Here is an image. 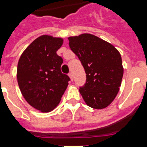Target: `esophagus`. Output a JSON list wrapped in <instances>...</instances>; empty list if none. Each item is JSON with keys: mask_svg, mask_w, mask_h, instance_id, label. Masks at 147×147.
I'll return each mask as SVG.
<instances>
[{"mask_svg": "<svg viewBox=\"0 0 147 147\" xmlns=\"http://www.w3.org/2000/svg\"><path fill=\"white\" fill-rule=\"evenodd\" d=\"M69 78H71V81H73V74L71 73V72H70V73L69 74Z\"/></svg>", "mask_w": 147, "mask_h": 147, "instance_id": "esophagus-1", "label": "esophagus"}]
</instances>
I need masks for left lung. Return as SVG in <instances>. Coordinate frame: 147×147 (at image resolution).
Listing matches in <instances>:
<instances>
[{
	"label": "left lung",
	"mask_w": 147,
	"mask_h": 147,
	"mask_svg": "<svg viewBox=\"0 0 147 147\" xmlns=\"http://www.w3.org/2000/svg\"><path fill=\"white\" fill-rule=\"evenodd\" d=\"M69 41L86 73L85 84L79 89L83 99L94 109L107 107L121 85L123 69L121 54L109 42L88 33L69 37Z\"/></svg>",
	"instance_id": "8db88e82"
}]
</instances>
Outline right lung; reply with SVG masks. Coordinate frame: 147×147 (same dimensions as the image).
Returning <instances> with one entry per match:
<instances>
[{
  "label": "right lung",
  "mask_w": 147,
  "mask_h": 147,
  "mask_svg": "<svg viewBox=\"0 0 147 147\" xmlns=\"http://www.w3.org/2000/svg\"><path fill=\"white\" fill-rule=\"evenodd\" d=\"M63 40L43 35L36 39L20 58L18 85L25 100L42 112L53 111L59 103L70 78L61 71L62 58L56 52Z\"/></svg>",
  "instance_id": "add662e5"
}]
</instances>
